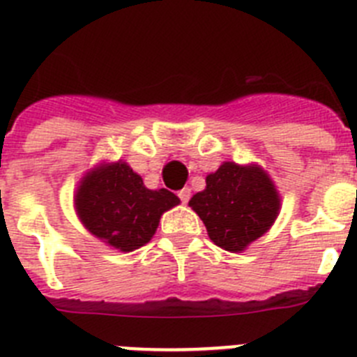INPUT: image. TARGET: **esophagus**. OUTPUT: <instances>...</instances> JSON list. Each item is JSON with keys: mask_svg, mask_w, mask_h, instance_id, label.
<instances>
[{"mask_svg": "<svg viewBox=\"0 0 357 357\" xmlns=\"http://www.w3.org/2000/svg\"><path fill=\"white\" fill-rule=\"evenodd\" d=\"M178 196H179V199H181V203L187 204L188 199H190V196H192V190L188 187H185L178 192Z\"/></svg>", "mask_w": 357, "mask_h": 357, "instance_id": "1", "label": "esophagus"}]
</instances>
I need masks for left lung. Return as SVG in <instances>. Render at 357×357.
<instances>
[{"label": "left lung", "mask_w": 357, "mask_h": 357, "mask_svg": "<svg viewBox=\"0 0 357 357\" xmlns=\"http://www.w3.org/2000/svg\"><path fill=\"white\" fill-rule=\"evenodd\" d=\"M212 243L226 252H244L266 234L280 212V196L259 165L225 161L206 176V188L188 201Z\"/></svg>", "instance_id": "1"}]
</instances>
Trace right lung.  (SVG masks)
Wrapping results in <instances>:
<instances>
[{"instance_id": "right-lung-1", "label": "right lung", "mask_w": 357, "mask_h": 357, "mask_svg": "<svg viewBox=\"0 0 357 357\" xmlns=\"http://www.w3.org/2000/svg\"><path fill=\"white\" fill-rule=\"evenodd\" d=\"M179 204L167 188L149 190L126 161L104 163L80 181L75 210L86 230L120 252H132L156 234L163 212Z\"/></svg>"}]
</instances>
